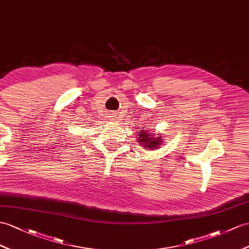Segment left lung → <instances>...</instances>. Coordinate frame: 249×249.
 <instances>
[{"label":"left lung","mask_w":249,"mask_h":249,"mask_svg":"<svg viewBox=\"0 0 249 249\" xmlns=\"http://www.w3.org/2000/svg\"><path fill=\"white\" fill-rule=\"evenodd\" d=\"M163 137L159 135L155 136V133L150 134L149 131H141L138 132V139L137 142L142 148L147 150H156L160 148V144H162Z\"/></svg>","instance_id":"obj_1"}]
</instances>
